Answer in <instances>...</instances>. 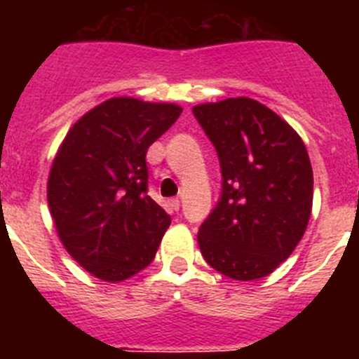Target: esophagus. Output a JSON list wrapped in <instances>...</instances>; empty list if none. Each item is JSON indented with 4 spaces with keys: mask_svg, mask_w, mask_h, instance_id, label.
<instances>
[{
    "mask_svg": "<svg viewBox=\"0 0 359 359\" xmlns=\"http://www.w3.org/2000/svg\"><path fill=\"white\" fill-rule=\"evenodd\" d=\"M169 205H170V207H172L174 210H176V212L180 210V199H177V198H172V199H170Z\"/></svg>",
    "mask_w": 359,
    "mask_h": 359,
    "instance_id": "esophagus-1",
    "label": "esophagus"
}]
</instances>
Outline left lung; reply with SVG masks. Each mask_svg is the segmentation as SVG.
Masks as SVG:
<instances>
[{"instance_id": "left-lung-1", "label": "left lung", "mask_w": 359, "mask_h": 359, "mask_svg": "<svg viewBox=\"0 0 359 359\" xmlns=\"http://www.w3.org/2000/svg\"><path fill=\"white\" fill-rule=\"evenodd\" d=\"M221 165V198L198 231L205 261L233 280L273 273L302 239L313 169L302 138L253 98L192 107Z\"/></svg>"}]
</instances>
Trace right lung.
I'll list each match as a JSON object with an SVG mask.
<instances>
[{"label":"right lung","mask_w":359,"mask_h":359,"mask_svg":"<svg viewBox=\"0 0 359 359\" xmlns=\"http://www.w3.org/2000/svg\"><path fill=\"white\" fill-rule=\"evenodd\" d=\"M182 111L109 98L79 118L57 151L50 214L66 252L93 277L122 282L156 255L170 217L147 196L145 154Z\"/></svg>","instance_id":"obj_1"}]
</instances>
